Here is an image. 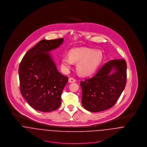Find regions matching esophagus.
<instances>
[{
    "label": "esophagus",
    "mask_w": 147,
    "mask_h": 147,
    "mask_svg": "<svg viewBox=\"0 0 147 147\" xmlns=\"http://www.w3.org/2000/svg\"><path fill=\"white\" fill-rule=\"evenodd\" d=\"M68 82H69V83H74L76 82V80L72 78H69L68 79Z\"/></svg>",
    "instance_id": "1"
}]
</instances>
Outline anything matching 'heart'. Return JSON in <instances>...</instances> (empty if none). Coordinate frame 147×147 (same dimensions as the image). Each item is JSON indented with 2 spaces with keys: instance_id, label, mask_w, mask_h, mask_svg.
<instances>
[{
  "instance_id": "heart-1",
  "label": "heart",
  "mask_w": 147,
  "mask_h": 147,
  "mask_svg": "<svg viewBox=\"0 0 147 147\" xmlns=\"http://www.w3.org/2000/svg\"><path fill=\"white\" fill-rule=\"evenodd\" d=\"M68 57H63L61 61V68L68 72L73 63H78L76 69L78 73L84 76L93 74L101 63L103 54L100 50L88 47H79L71 49Z\"/></svg>"
}]
</instances>
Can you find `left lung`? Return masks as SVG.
Returning <instances> with one entry per match:
<instances>
[{"mask_svg":"<svg viewBox=\"0 0 147 147\" xmlns=\"http://www.w3.org/2000/svg\"><path fill=\"white\" fill-rule=\"evenodd\" d=\"M126 80L125 59H114L105 63L92 78L80 82L83 107L90 112L110 109L121 95Z\"/></svg>","mask_w":147,"mask_h":147,"instance_id":"8db88e82","label":"left lung"}]
</instances>
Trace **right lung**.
<instances>
[{
  "label": "right lung",
  "mask_w": 147,
  "mask_h": 147,
  "mask_svg": "<svg viewBox=\"0 0 147 147\" xmlns=\"http://www.w3.org/2000/svg\"><path fill=\"white\" fill-rule=\"evenodd\" d=\"M63 38L43 40L24 56L19 68L21 94L33 109L50 112L61 104V95L68 78L57 69L49 53L63 43Z\"/></svg>",
  "instance_id": "1"
}]
</instances>
